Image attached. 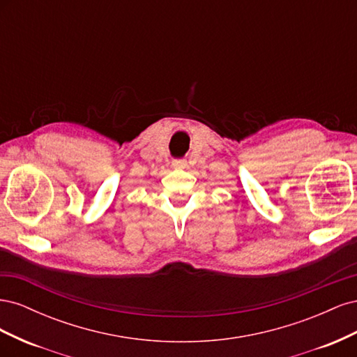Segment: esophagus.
I'll list each match as a JSON object with an SVG mask.
<instances>
[{"label":"esophagus","instance_id":"34e87169","mask_svg":"<svg viewBox=\"0 0 357 357\" xmlns=\"http://www.w3.org/2000/svg\"><path fill=\"white\" fill-rule=\"evenodd\" d=\"M172 165H174L176 168H185L186 167V160L185 159H176L174 162H172Z\"/></svg>","mask_w":357,"mask_h":357}]
</instances>
